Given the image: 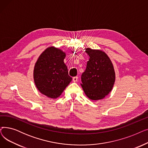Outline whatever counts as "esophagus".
Instances as JSON below:
<instances>
[{"label":"esophagus","mask_w":148,"mask_h":148,"mask_svg":"<svg viewBox=\"0 0 148 148\" xmlns=\"http://www.w3.org/2000/svg\"><path fill=\"white\" fill-rule=\"evenodd\" d=\"M73 80L74 82H76L78 80V77H74L73 78Z\"/></svg>","instance_id":"34e87169"}]
</instances>
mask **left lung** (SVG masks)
I'll return each mask as SVG.
<instances>
[{
	"instance_id": "8db88e82",
	"label": "left lung",
	"mask_w": 148,
	"mask_h": 148,
	"mask_svg": "<svg viewBox=\"0 0 148 148\" xmlns=\"http://www.w3.org/2000/svg\"><path fill=\"white\" fill-rule=\"evenodd\" d=\"M90 58L82 74L81 84L86 96L92 100L103 99L112 90L115 81L113 64L103 51L88 48Z\"/></svg>"
}]
</instances>
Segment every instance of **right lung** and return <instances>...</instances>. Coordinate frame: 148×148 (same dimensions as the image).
I'll return each instance as SVG.
<instances>
[{"instance_id":"add662e5","label":"right lung","mask_w":148,"mask_h":148,"mask_svg":"<svg viewBox=\"0 0 148 148\" xmlns=\"http://www.w3.org/2000/svg\"><path fill=\"white\" fill-rule=\"evenodd\" d=\"M65 53L55 47L47 49L37 60L34 78L38 89L51 98L59 97L72 78L64 60Z\"/></svg>"}]
</instances>
